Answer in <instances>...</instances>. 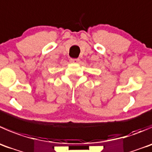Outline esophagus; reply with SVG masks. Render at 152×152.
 <instances>
[{
	"mask_svg": "<svg viewBox=\"0 0 152 152\" xmlns=\"http://www.w3.org/2000/svg\"><path fill=\"white\" fill-rule=\"evenodd\" d=\"M70 61H71V62L75 63V64H77V63H79V58H71V59H70Z\"/></svg>",
	"mask_w": 152,
	"mask_h": 152,
	"instance_id": "1",
	"label": "esophagus"
}]
</instances>
